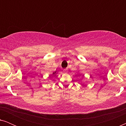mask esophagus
<instances>
[{
    "mask_svg": "<svg viewBox=\"0 0 126 126\" xmlns=\"http://www.w3.org/2000/svg\"><path fill=\"white\" fill-rule=\"evenodd\" d=\"M63 73H68L67 69H64V70H63Z\"/></svg>",
    "mask_w": 126,
    "mask_h": 126,
    "instance_id": "obj_1",
    "label": "esophagus"
}]
</instances>
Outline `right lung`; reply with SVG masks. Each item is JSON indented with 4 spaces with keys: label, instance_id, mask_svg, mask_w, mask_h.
<instances>
[{
    "label": "right lung",
    "instance_id": "1",
    "mask_svg": "<svg viewBox=\"0 0 126 126\" xmlns=\"http://www.w3.org/2000/svg\"><path fill=\"white\" fill-rule=\"evenodd\" d=\"M57 73H58V71H57V70H56V71L53 72V74H52V75H54V76H56L57 74Z\"/></svg>",
    "mask_w": 126,
    "mask_h": 126
}]
</instances>
